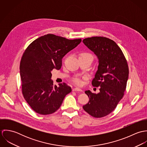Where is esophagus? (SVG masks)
Returning a JSON list of instances; mask_svg holds the SVG:
<instances>
[{"instance_id":"esophagus-1","label":"esophagus","mask_w":147,"mask_h":147,"mask_svg":"<svg viewBox=\"0 0 147 147\" xmlns=\"http://www.w3.org/2000/svg\"><path fill=\"white\" fill-rule=\"evenodd\" d=\"M73 91H79V92H82V89L80 88H78V87H76V88H75L73 89Z\"/></svg>"}]
</instances>
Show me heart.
Instances as JSON below:
<instances>
[{
  "instance_id": "obj_1",
  "label": "heart",
  "mask_w": 147,
  "mask_h": 147,
  "mask_svg": "<svg viewBox=\"0 0 147 147\" xmlns=\"http://www.w3.org/2000/svg\"><path fill=\"white\" fill-rule=\"evenodd\" d=\"M89 55V54H86V53H83V54H82L80 55ZM75 82L76 84H80L81 83V82H80V80L79 79H75Z\"/></svg>"
}]
</instances>
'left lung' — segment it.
Instances as JSON below:
<instances>
[{
    "mask_svg": "<svg viewBox=\"0 0 147 147\" xmlns=\"http://www.w3.org/2000/svg\"><path fill=\"white\" fill-rule=\"evenodd\" d=\"M83 42L98 59V69L92 84L100 86L97 94L89 90L85 92L89 101L83 107L93 117H104L115 109L124 95L128 79V64L120 47L109 38L92 37Z\"/></svg>",
    "mask_w": 147,
    "mask_h": 147,
    "instance_id": "left-lung-1",
    "label": "left lung"
}]
</instances>
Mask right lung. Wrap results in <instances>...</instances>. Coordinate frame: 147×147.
Returning a JSON list of instances; mask_svg holds the SVG:
<instances>
[{"label":"right lung","instance_id":"obj_1","mask_svg":"<svg viewBox=\"0 0 147 147\" xmlns=\"http://www.w3.org/2000/svg\"><path fill=\"white\" fill-rule=\"evenodd\" d=\"M81 41L48 34L33 41L24 51L20 64L22 92L37 113L47 115L55 112L71 92V88L64 83L53 85L51 71L61 69L63 57Z\"/></svg>","mask_w":147,"mask_h":147}]
</instances>
